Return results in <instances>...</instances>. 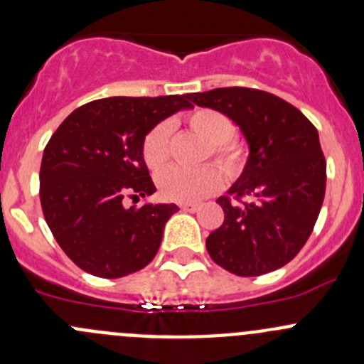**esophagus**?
Here are the masks:
<instances>
[{
    "label": "esophagus",
    "mask_w": 364,
    "mask_h": 364,
    "mask_svg": "<svg viewBox=\"0 0 364 364\" xmlns=\"http://www.w3.org/2000/svg\"><path fill=\"white\" fill-rule=\"evenodd\" d=\"M183 211H188V213H196L199 211V204H181Z\"/></svg>",
    "instance_id": "1"
}]
</instances>
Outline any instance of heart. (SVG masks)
I'll return each instance as SVG.
<instances>
[{"instance_id":"b5f03b06","label":"heart","mask_w":364,"mask_h":364,"mask_svg":"<svg viewBox=\"0 0 364 364\" xmlns=\"http://www.w3.org/2000/svg\"><path fill=\"white\" fill-rule=\"evenodd\" d=\"M186 124L209 144L213 156L229 176H237L247 161V148L240 139L232 137L234 123L225 114L215 109H196L186 116ZM171 159V128L159 123L142 141V160L149 171H160ZM223 174L216 165L186 171L168 167L156 176L159 192L164 199L176 203H197L222 186Z\"/></svg>"}]
</instances>
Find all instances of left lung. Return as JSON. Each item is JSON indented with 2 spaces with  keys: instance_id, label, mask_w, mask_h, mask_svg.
<instances>
[{
  "instance_id": "8db88e82",
  "label": "left lung",
  "mask_w": 364,
  "mask_h": 364,
  "mask_svg": "<svg viewBox=\"0 0 364 364\" xmlns=\"http://www.w3.org/2000/svg\"><path fill=\"white\" fill-rule=\"evenodd\" d=\"M199 107L225 114L248 144L243 172L220 197L225 218L205 240L209 257L237 277H259L291 262L304 247L326 193L318 132L277 95L250 87L188 93Z\"/></svg>"
}]
</instances>
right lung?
<instances>
[{
	"label": "right lung",
	"mask_w": 364,
	"mask_h": 364,
	"mask_svg": "<svg viewBox=\"0 0 364 364\" xmlns=\"http://www.w3.org/2000/svg\"><path fill=\"white\" fill-rule=\"evenodd\" d=\"M188 107V95L102 98L75 109L54 132L43 149L40 203L54 240L80 269L121 278L155 259L165 223L179 208H124L123 199L156 192L142 141Z\"/></svg>",
	"instance_id": "add662e5"
}]
</instances>
